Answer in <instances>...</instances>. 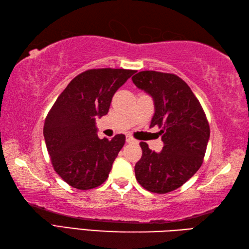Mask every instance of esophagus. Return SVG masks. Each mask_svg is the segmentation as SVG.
I'll return each instance as SVG.
<instances>
[{
  "label": "esophagus",
  "instance_id": "obj_1",
  "mask_svg": "<svg viewBox=\"0 0 249 249\" xmlns=\"http://www.w3.org/2000/svg\"><path fill=\"white\" fill-rule=\"evenodd\" d=\"M126 141H127L128 143H133V142H136V140L131 136H126Z\"/></svg>",
  "mask_w": 249,
  "mask_h": 249
}]
</instances>
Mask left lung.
I'll return each instance as SVG.
<instances>
[{"instance_id":"left-lung-1","label":"left lung","mask_w":249,"mask_h":249,"mask_svg":"<svg viewBox=\"0 0 249 249\" xmlns=\"http://www.w3.org/2000/svg\"><path fill=\"white\" fill-rule=\"evenodd\" d=\"M135 86L153 98L157 125L163 142L161 152L140 142L142 156L135 166L138 183L151 193L166 194L181 187L202 165L210 126L187 83L173 73L144 71L131 78Z\"/></svg>"}]
</instances>
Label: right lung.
Segmentation results:
<instances>
[{
  "label": "right lung",
  "mask_w": 249,
  "mask_h": 249,
  "mask_svg": "<svg viewBox=\"0 0 249 249\" xmlns=\"http://www.w3.org/2000/svg\"><path fill=\"white\" fill-rule=\"evenodd\" d=\"M135 72L89 70L72 79L50 109L44 125L46 146L55 172L71 187L92 189L107 179L125 136L99 139L95 120L108 113L114 93Z\"/></svg>",
  "instance_id": "add662e5"
}]
</instances>
